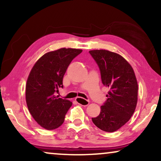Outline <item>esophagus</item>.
<instances>
[{"label":"esophagus","instance_id":"1","mask_svg":"<svg viewBox=\"0 0 161 161\" xmlns=\"http://www.w3.org/2000/svg\"><path fill=\"white\" fill-rule=\"evenodd\" d=\"M75 101L77 102V103H78L79 105H82L83 106H86V105L89 104V100H85V99H83L82 97H79L75 98Z\"/></svg>","mask_w":161,"mask_h":161}]
</instances>
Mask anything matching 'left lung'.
<instances>
[{"label":"left lung","instance_id":"obj_1","mask_svg":"<svg viewBox=\"0 0 161 161\" xmlns=\"http://www.w3.org/2000/svg\"><path fill=\"white\" fill-rule=\"evenodd\" d=\"M98 65L103 84L110 91L99 116L92 118L98 128L114 132L130 120L138 100V83L130 64L120 55L105 50H90Z\"/></svg>","mask_w":161,"mask_h":161}]
</instances>
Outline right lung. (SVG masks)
<instances>
[{"mask_svg": "<svg viewBox=\"0 0 161 161\" xmlns=\"http://www.w3.org/2000/svg\"><path fill=\"white\" fill-rule=\"evenodd\" d=\"M82 50L61 48L47 53L36 61L25 86L28 108L35 121L47 130H54L64 122L72 102L55 95L63 88L68 66Z\"/></svg>", "mask_w": 161, "mask_h": 161, "instance_id": "add662e5", "label": "right lung"}]
</instances>
